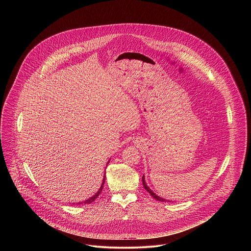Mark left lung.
I'll return each mask as SVG.
<instances>
[{
    "label": "left lung",
    "instance_id": "1",
    "mask_svg": "<svg viewBox=\"0 0 251 251\" xmlns=\"http://www.w3.org/2000/svg\"><path fill=\"white\" fill-rule=\"evenodd\" d=\"M142 181H143V186L144 188L155 199V200H157V201H160V202H171V201H168V200H166V199H163V198H161V197H159V196H157L154 192H152V190H151V188L147 185V183H146V181H145V177H142Z\"/></svg>",
    "mask_w": 251,
    "mask_h": 251
}]
</instances>
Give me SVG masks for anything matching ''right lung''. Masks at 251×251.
<instances>
[{
	"instance_id": "obj_1",
	"label": "right lung",
	"mask_w": 251,
	"mask_h": 251,
	"mask_svg": "<svg viewBox=\"0 0 251 251\" xmlns=\"http://www.w3.org/2000/svg\"><path fill=\"white\" fill-rule=\"evenodd\" d=\"M104 181H105V175H104V178H103V181H102V183H101V186H100V188L99 189V191L93 196V197H91L90 199H88V200H86V201H84V202H79L78 204L80 205V204H91V203H93L98 197H99V195L100 194V192H101V190H102V188H103V185H104Z\"/></svg>"
}]
</instances>
